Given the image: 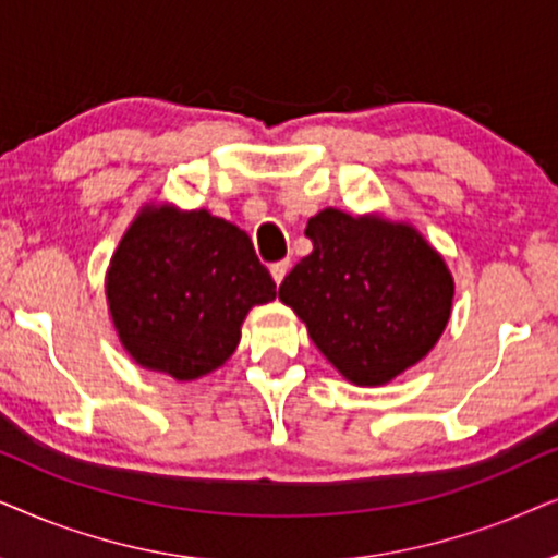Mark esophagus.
I'll return each mask as SVG.
<instances>
[{"label":"esophagus","mask_w":558,"mask_h":558,"mask_svg":"<svg viewBox=\"0 0 558 558\" xmlns=\"http://www.w3.org/2000/svg\"><path fill=\"white\" fill-rule=\"evenodd\" d=\"M288 270H291V259H278V263L270 265V275L275 283H283V278L288 275Z\"/></svg>","instance_id":"1"}]
</instances>
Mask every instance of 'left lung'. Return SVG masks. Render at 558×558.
<instances>
[{
	"label": "left lung",
	"instance_id": "left-lung-1",
	"mask_svg": "<svg viewBox=\"0 0 558 558\" xmlns=\"http://www.w3.org/2000/svg\"><path fill=\"white\" fill-rule=\"evenodd\" d=\"M306 236L314 252L286 275L278 299L347 380L390 383L434 349L454 280L413 227L324 209Z\"/></svg>",
	"mask_w": 558,
	"mask_h": 558
}]
</instances>
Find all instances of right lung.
<instances>
[{
  "label": "right lung",
  "instance_id": "obj_1",
  "mask_svg": "<svg viewBox=\"0 0 558 558\" xmlns=\"http://www.w3.org/2000/svg\"><path fill=\"white\" fill-rule=\"evenodd\" d=\"M275 295L247 232L204 209L147 206L107 272L109 311L124 349L137 365L175 380L225 365L247 311Z\"/></svg>",
  "mask_w": 558,
  "mask_h": 558
}]
</instances>
